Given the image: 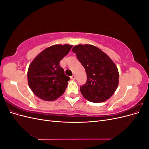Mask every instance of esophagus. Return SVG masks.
<instances>
[{
    "label": "esophagus",
    "mask_w": 149,
    "mask_h": 149,
    "mask_svg": "<svg viewBox=\"0 0 149 149\" xmlns=\"http://www.w3.org/2000/svg\"><path fill=\"white\" fill-rule=\"evenodd\" d=\"M71 79L72 80H74V79H76V76H75V75L71 76Z\"/></svg>",
    "instance_id": "1"
}]
</instances>
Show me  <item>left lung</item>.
<instances>
[{"instance_id": "obj_1", "label": "left lung", "mask_w": 149, "mask_h": 149, "mask_svg": "<svg viewBox=\"0 0 149 149\" xmlns=\"http://www.w3.org/2000/svg\"><path fill=\"white\" fill-rule=\"evenodd\" d=\"M72 51L87 74L86 82L80 86L83 96L93 102H102L110 98L119 83V72L114 62L100 48L91 45H78Z\"/></svg>"}]
</instances>
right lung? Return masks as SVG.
I'll use <instances>...</instances> for the list:
<instances>
[{
  "label": "right lung",
  "mask_w": 149,
  "mask_h": 149,
  "mask_svg": "<svg viewBox=\"0 0 149 149\" xmlns=\"http://www.w3.org/2000/svg\"><path fill=\"white\" fill-rule=\"evenodd\" d=\"M73 46L56 45L44 49L29 66L27 77L30 88L45 101H54L65 91L70 77L65 74L60 61Z\"/></svg>",
  "instance_id": "right-lung-1"
}]
</instances>
